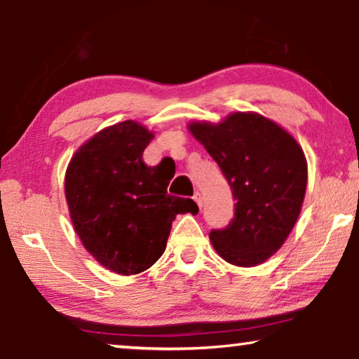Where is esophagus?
Here are the masks:
<instances>
[{"label":"esophagus","instance_id":"obj_1","mask_svg":"<svg viewBox=\"0 0 359 359\" xmlns=\"http://www.w3.org/2000/svg\"><path fill=\"white\" fill-rule=\"evenodd\" d=\"M193 199H194V203H196V204L199 205V208H203V196H201V193H199V191L194 193Z\"/></svg>","mask_w":359,"mask_h":359}]
</instances>
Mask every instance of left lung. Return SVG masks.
<instances>
[{"label":"left lung","instance_id":"left-lung-1","mask_svg":"<svg viewBox=\"0 0 359 359\" xmlns=\"http://www.w3.org/2000/svg\"><path fill=\"white\" fill-rule=\"evenodd\" d=\"M188 130L218 163L236 199L234 218L212 229L215 252L228 263H264L287 241L306 196L307 160L290 133L257 112H233L218 123Z\"/></svg>","mask_w":359,"mask_h":359}]
</instances>
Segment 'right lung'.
<instances>
[{
  "instance_id": "1",
  "label": "right lung",
  "mask_w": 359,
  "mask_h": 359,
  "mask_svg": "<svg viewBox=\"0 0 359 359\" xmlns=\"http://www.w3.org/2000/svg\"><path fill=\"white\" fill-rule=\"evenodd\" d=\"M155 135L135 120L101 130L72 155L65 175L71 222L87 252L109 271L139 274L163 252L177 214L193 199L168 194L171 177L142 154Z\"/></svg>"
}]
</instances>
